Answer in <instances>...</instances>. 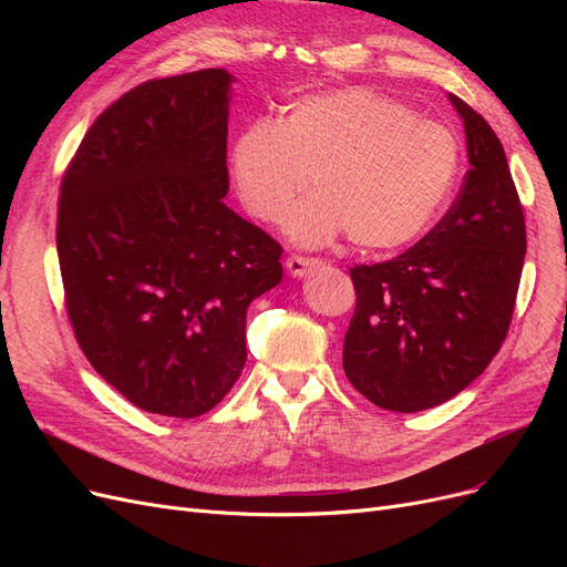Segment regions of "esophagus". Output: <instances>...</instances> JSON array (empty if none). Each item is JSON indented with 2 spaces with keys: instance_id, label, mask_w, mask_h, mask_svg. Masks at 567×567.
I'll return each mask as SVG.
<instances>
[{
  "instance_id": "34e87169",
  "label": "esophagus",
  "mask_w": 567,
  "mask_h": 567,
  "mask_svg": "<svg viewBox=\"0 0 567 567\" xmlns=\"http://www.w3.org/2000/svg\"><path fill=\"white\" fill-rule=\"evenodd\" d=\"M321 260L319 257H305V255H288L286 260V269L290 277H305V274H310L315 267H319Z\"/></svg>"
}]
</instances>
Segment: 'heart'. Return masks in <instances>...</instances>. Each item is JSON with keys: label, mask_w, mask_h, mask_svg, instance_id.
<instances>
[{"label": "heart", "mask_w": 567, "mask_h": 567, "mask_svg": "<svg viewBox=\"0 0 567 567\" xmlns=\"http://www.w3.org/2000/svg\"><path fill=\"white\" fill-rule=\"evenodd\" d=\"M458 163L447 127L364 87L302 96L281 123L255 120L231 146L236 192L267 225L284 219L312 175L317 192L286 221L305 246L346 231L369 250L411 244L450 198Z\"/></svg>", "instance_id": "heart-1"}]
</instances>
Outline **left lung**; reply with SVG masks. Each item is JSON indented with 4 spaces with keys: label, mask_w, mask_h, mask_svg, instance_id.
I'll return each instance as SVG.
<instances>
[{
    "label": "left lung",
    "mask_w": 567,
    "mask_h": 567,
    "mask_svg": "<svg viewBox=\"0 0 567 567\" xmlns=\"http://www.w3.org/2000/svg\"><path fill=\"white\" fill-rule=\"evenodd\" d=\"M471 169L452 208L421 241L379 265H354L357 305L342 346L348 381L388 411L452 400L506 340L527 248L523 205L487 120L450 94Z\"/></svg>",
    "instance_id": "left-lung-1"
}]
</instances>
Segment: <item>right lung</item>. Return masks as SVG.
Here are the masks:
<instances>
[{
	"label": "right lung",
	"mask_w": 567,
	"mask_h": 567,
	"mask_svg": "<svg viewBox=\"0 0 567 567\" xmlns=\"http://www.w3.org/2000/svg\"><path fill=\"white\" fill-rule=\"evenodd\" d=\"M225 68L136 84L101 113L61 179L65 310L96 373L151 414L194 419L246 364L248 305L284 248L225 205Z\"/></svg>",
	"instance_id": "right-lung-1"
}]
</instances>
